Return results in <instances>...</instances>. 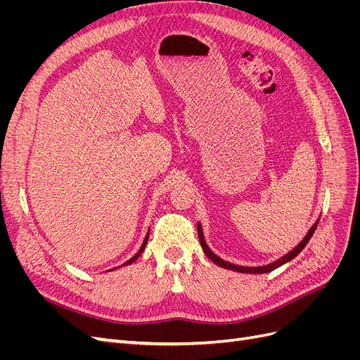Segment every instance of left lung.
Listing matches in <instances>:
<instances>
[{"label": "left lung", "instance_id": "left-lung-1", "mask_svg": "<svg viewBox=\"0 0 360 360\" xmlns=\"http://www.w3.org/2000/svg\"><path fill=\"white\" fill-rule=\"evenodd\" d=\"M319 221L320 219H317V222H315L312 226H311V230L308 231V234L303 237V240L294 248L292 250H290L288 254H285L284 257L282 258H279V259H276V261H274V263H270V264H267V266H258V267H245V266H237V264H233V263H228V261H225V259H222V258H219L217 257L216 254H213L212 252V249L207 246V243H205V240H204V236H202V228H201V224L198 222V237H200V243H201V246H202V250L205 252V255L209 257L213 263L216 264V266H221V267H224V269H228V270H234V271H240V274H269V271H271V270H275V269H278V267H281L282 264H285V263H288V261H291L292 258H296L302 250H303V248L308 245V242H309V238L312 237V234H314V231H315V228H317V225H319Z\"/></svg>", "mask_w": 360, "mask_h": 360}]
</instances>
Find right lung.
<instances>
[{"instance_id": "right-lung-1", "label": "right lung", "mask_w": 360, "mask_h": 360, "mask_svg": "<svg viewBox=\"0 0 360 360\" xmlns=\"http://www.w3.org/2000/svg\"><path fill=\"white\" fill-rule=\"evenodd\" d=\"M147 240H148V233H147V236H146V238H144V242H143V245H141V248H139V250H138V252L132 257V258H130V259H127L126 261V263H124V266H127V264H132L134 263V261H136L138 259V257L141 255V254H143V250L146 249V245H147ZM117 269V267H115Z\"/></svg>"}]
</instances>
